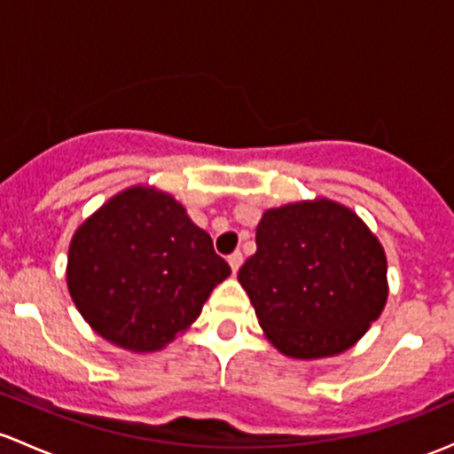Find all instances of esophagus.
<instances>
[{
	"instance_id": "34e87169",
	"label": "esophagus",
	"mask_w": 454,
	"mask_h": 454,
	"mask_svg": "<svg viewBox=\"0 0 454 454\" xmlns=\"http://www.w3.org/2000/svg\"><path fill=\"white\" fill-rule=\"evenodd\" d=\"M241 263H243V254H241V252H232V254L228 256V265H231L232 274H237V271H239Z\"/></svg>"
}]
</instances>
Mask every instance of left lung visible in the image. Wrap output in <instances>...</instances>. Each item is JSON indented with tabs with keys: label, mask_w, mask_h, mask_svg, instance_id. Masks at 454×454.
Returning a JSON list of instances; mask_svg holds the SVG:
<instances>
[{
	"label": "left lung",
	"mask_w": 454,
	"mask_h": 454,
	"mask_svg": "<svg viewBox=\"0 0 454 454\" xmlns=\"http://www.w3.org/2000/svg\"><path fill=\"white\" fill-rule=\"evenodd\" d=\"M261 328L291 359H326L365 335L387 302V256L352 208L328 198L267 208L239 270Z\"/></svg>",
	"instance_id": "8db88e82"
}]
</instances>
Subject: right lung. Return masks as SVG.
I'll list each match as a JSON object with an SVG mask.
<instances>
[{"label": "right lung", "instance_id": "obj_1", "mask_svg": "<svg viewBox=\"0 0 454 454\" xmlns=\"http://www.w3.org/2000/svg\"><path fill=\"white\" fill-rule=\"evenodd\" d=\"M231 267L171 193L135 184L74 232L67 287L89 326L114 346L154 352L202 313Z\"/></svg>", "mask_w": 454, "mask_h": 454}]
</instances>
